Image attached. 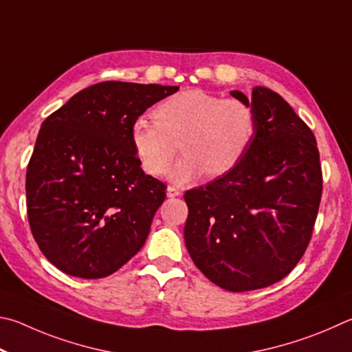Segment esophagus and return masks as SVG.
I'll list each match as a JSON object with an SVG mask.
<instances>
[{"instance_id":"34e87169","label":"esophagus","mask_w":352,"mask_h":352,"mask_svg":"<svg viewBox=\"0 0 352 352\" xmlns=\"http://www.w3.org/2000/svg\"><path fill=\"white\" fill-rule=\"evenodd\" d=\"M179 195H181V190L175 186H170L168 188H166V196H168V198H176V196H179Z\"/></svg>"}]
</instances>
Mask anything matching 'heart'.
I'll return each mask as SVG.
<instances>
[{"label": "heart", "instance_id": "obj_1", "mask_svg": "<svg viewBox=\"0 0 352 352\" xmlns=\"http://www.w3.org/2000/svg\"><path fill=\"white\" fill-rule=\"evenodd\" d=\"M258 129L254 104L241 98L202 89H187L164 98L153 109V122L139 117L129 140L142 170L151 176L168 168L177 140L182 157L168 179L184 184L199 175L219 177L236 168L248 154Z\"/></svg>", "mask_w": 352, "mask_h": 352}]
</instances>
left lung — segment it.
<instances>
[{
	"mask_svg": "<svg viewBox=\"0 0 352 352\" xmlns=\"http://www.w3.org/2000/svg\"><path fill=\"white\" fill-rule=\"evenodd\" d=\"M232 96L248 100L243 92ZM258 129L236 168L184 195V238L202 274L230 292L267 287L309 245L323 190L316 135L285 98L252 91Z\"/></svg>",
	"mask_w": 352,
	"mask_h": 352,
	"instance_id": "8db88e82",
	"label": "left lung"
}]
</instances>
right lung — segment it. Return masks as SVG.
<instances>
[{"label":"right lung","mask_w":352,"mask_h":352,"mask_svg":"<svg viewBox=\"0 0 352 352\" xmlns=\"http://www.w3.org/2000/svg\"><path fill=\"white\" fill-rule=\"evenodd\" d=\"M179 86L102 82L41 123L26 173L34 239L61 272L114 274L145 244L166 186L145 175L129 128Z\"/></svg>","instance_id":"1"}]
</instances>
